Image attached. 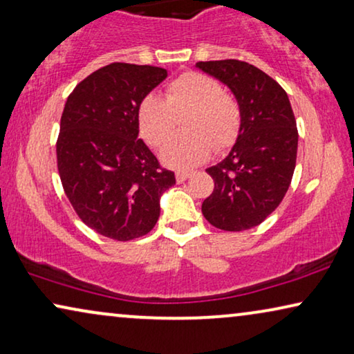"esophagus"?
Masks as SVG:
<instances>
[{
  "mask_svg": "<svg viewBox=\"0 0 354 354\" xmlns=\"http://www.w3.org/2000/svg\"><path fill=\"white\" fill-rule=\"evenodd\" d=\"M191 175H192L191 171H176V181L178 183H184Z\"/></svg>",
  "mask_w": 354,
  "mask_h": 354,
  "instance_id": "34e87169",
  "label": "esophagus"
}]
</instances>
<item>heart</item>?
<instances>
[{
	"label": "heart",
	"instance_id": "heart-1",
	"mask_svg": "<svg viewBox=\"0 0 354 354\" xmlns=\"http://www.w3.org/2000/svg\"><path fill=\"white\" fill-rule=\"evenodd\" d=\"M186 112L183 128L187 133L171 138L160 151V160L176 170L205 162L213 147L226 151L241 129L237 102L221 84L203 73L187 72L168 84L165 99L153 93L141 99L136 109L139 134L149 146H162L175 128V115Z\"/></svg>",
	"mask_w": 354,
	"mask_h": 354
}]
</instances>
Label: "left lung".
Instances as JSON below:
<instances>
[{
    "label": "left lung",
    "mask_w": 354,
    "mask_h": 354,
    "mask_svg": "<svg viewBox=\"0 0 354 354\" xmlns=\"http://www.w3.org/2000/svg\"><path fill=\"white\" fill-rule=\"evenodd\" d=\"M196 67L226 84L241 111L232 149L207 168L215 189L202 213L223 231H245L265 221L290 186L298 147L295 117L281 84L252 64L226 59Z\"/></svg>",
    "instance_id": "1"
}]
</instances>
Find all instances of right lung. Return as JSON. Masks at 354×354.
<instances>
[{
  "mask_svg": "<svg viewBox=\"0 0 354 354\" xmlns=\"http://www.w3.org/2000/svg\"><path fill=\"white\" fill-rule=\"evenodd\" d=\"M160 67L113 62L77 84L61 117L57 168L84 225L113 241L142 237L175 173L138 138L136 109L167 78Z\"/></svg>",
  "mask_w": 354,
  "mask_h": 354,
  "instance_id": "obj_1",
  "label": "right lung"
}]
</instances>
